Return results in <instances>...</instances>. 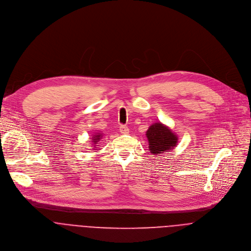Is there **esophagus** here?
Returning <instances> with one entry per match:
<instances>
[{
	"instance_id": "esophagus-1",
	"label": "esophagus",
	"mask_w": 251,
	"mask_h": 251,
	"mask_svg": "<svg viewBox=\"0 0 251 251\" xmlns=\"http://www.w3.org/2000/svg\"><path fill=\"white\" fill-rule=\"evenodd\" d=\"M120 131H121L123 134H126V133H128L129 129H128V127H127L126 126L122 125V126H120Z\"/></svg>"
}]
</instances>
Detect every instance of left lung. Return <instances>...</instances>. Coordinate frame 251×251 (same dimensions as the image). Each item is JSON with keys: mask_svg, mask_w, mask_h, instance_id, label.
I'll return each instance as SVG.
<instances>
[{"mask_svg": "<svg viewBox=\"0 0 251 251\" xmlns=\"http://www.w3.org/2000/svg\"><path fill=\"white\" fill-rule=\"evenodd\" d=\"M148 139L149 152L154 155H159L169 152L178 143L177 135L165 125L155 123L150 126L146 130Z\"/></svg>", "mask_w": 251, "mask_h": 251, "instance_id": "left-lung-1", "label": "left lung"}]
</instances>
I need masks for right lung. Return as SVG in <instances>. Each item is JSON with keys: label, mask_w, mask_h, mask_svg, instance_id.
<instances>
[{"label": "right lung", "mask_w": 251, "mask_h": 251, "mask_svg": "<svg viewBox=\"0 0 251 251\" xmlns=\"http://www.w3.org/2000/svg\"><path fill=\"white\" fill-rule=\"evenodd\" d=\"M102 135H103V134H101V133H96V134H94V135L92 136L93 145L98 144V142L102 139ZM93 147H95V146H93Z\"/></svg>", "instance_id": "obj_1"}]
</instances>
